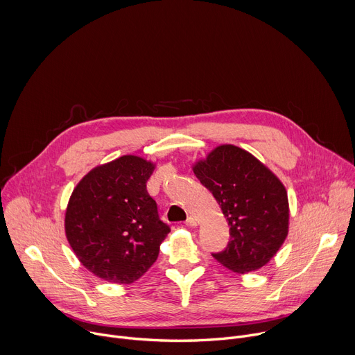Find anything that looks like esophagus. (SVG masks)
<instances>
[{
    "mask_svg": "<svg viewBox=\"0 0 355 355\" xmlns=\"http://www.w3.org/2000/svg\"><path fill=\"white\" fill-rule=\"evenodd\" d=\"M188 226H191V227H193V226H196L198 225V219L195 218V216H189L188 219H187V222H185Z\"/></svg>",
    "mask_w": 355,
    "mask_h": 355,
    "instance_id": "34e87169",
    "label": "esophagus"
}]
</instances>
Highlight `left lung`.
<instances>
[{"label": "left lung", "instance_id": "obj_1", "mask_svg": "<svg viewBox=\"0 0 355 355\" xmlns=\"http://www.w3.org/2000/svg\"><path fill=\"white\" fill-rule=\"evenodd\" d=\"M227 220L230 241L212 254L237 274L264 267L288 236V193L279 178L248 151L222 144L192 167Z\"/></svg>", "mask_w": 355, "mask_h": 355}]
</instances>
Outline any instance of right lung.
<instances>
[{
	"mask_svg": "<svg viewBox=\"0 0 355 355\" xmlns=\"http://www.w3.org/2000/svg\"><path fill=\"white\" fill-rule=\"evenodd\" d=\"M155 164L122 156L92 168L74 188L64 218L80 263L101 279L130 284L159 257L170 233L146 184Z\"/></svg>",
	"mask_w": 355,
	"mask_h": 355,
	"instance_id": "right-lung-1",
	"label": "right lung"
}]
</instances>
